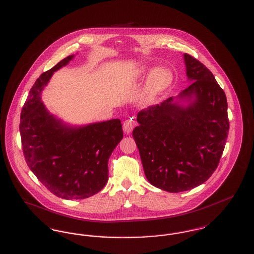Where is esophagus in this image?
Returning a JSON list of instances; mask_svg holds the SVG:
<instances>
[{
	"label": "esophagus",
	"instance_id": "esophagus-1",
	"mask_svg": "<svg viewBox=\"0 0 254 254\" xmlns=\"http://www.w3.org/2000/svg\"><path fill=\"white\" fill-rule=\"evenodd\" d=\"M135 124H136V122H135V119L134 118H130V119H127V120H126V121L124 122V124H123V129H124V131L126 134H130L131 132V130L133 129V127H134V126H135Z\"/></svg>",
	"mask_w": 254,
	"mask_h": 254
}]
</instances>
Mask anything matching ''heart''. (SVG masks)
I'll list each match as a JSON object with an SVG mask.
<instances>
[{
    "instance_id": "heart-1",
    "label": "heart",
    "mask_w": 254,
    "mask_h": 254,
    "mask_svg": "<svg viewBox=\"0 0 254 254\" xmlns=\"http://www.w3.org/2000/svg\"><path fill=\"white\" fill-rule=\"evenodd\" d=\"M149 70L148 66H142L138 73L144 75ZM173 80V74L168 67H156L148 76L146 89L149 97H156L169 87Z\"/></svg>"
}]
</instances>
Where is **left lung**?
Segmentation results:
<instances>
[{"label": "left lung", "mask_w": 254, "mask_h": 254, "mask_svg": "<svg viewBox=\"0 0 254 254\" xmlns=\"http://www.w3.org/2000/svg\"><path fill=\"white\" fill-rule=\"evenodd\" d=\"M191 85L137 115L132 131L145 177L169 192L205 183L217 169L230 123L224 90L205 65L185 53Z\"/></svg>", "instance_id": "1"}]
</instances>
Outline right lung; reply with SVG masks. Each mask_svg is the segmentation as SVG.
<instances>
[{
	"instance_id": "right-lung-1",
	"label": "right lung",
	"mask_w": 254,
	"mask_h": 254,
	"mask_svg": "<svg viewBox=\"0 0 254 254\" xmlns=\"http://www.w3.org/2000/svg\"><path fill=\"white\" fill-rule=\"evenodd\" d=\"M73 58L67 56L37 79L20 121L28 168L49 191L67 200L88 198L105 187L109 157L123 139L119 119L72 127L50 114L41 101L53 73Z\"/></svg>"
}]
</instances>
